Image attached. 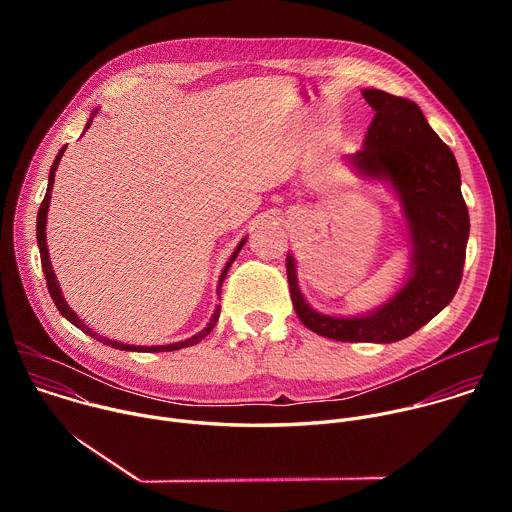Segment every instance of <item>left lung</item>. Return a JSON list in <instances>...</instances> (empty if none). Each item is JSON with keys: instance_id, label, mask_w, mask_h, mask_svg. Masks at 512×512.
I'll return each instance as SVG.
<instances>
[{"instance_id": "8db88e82", "label": "left lung", "mask_w": 512, "mask_h": 512, "mask_svg": "<svg viewBox=\"0 0 512 512\" xmlns=\"http://www.w3.org/2000/svg\"><path fill=\"white\" fill-rule=\"evenodd\" d=\"M375 109L364 148L352 156L367 176L395 186L411 233L413 267L399 294L371 316L332 318L314 312L300 294L296 265L285 259L296 314L312 332L340 342H397L440 314L462 281L470 216L460 190V168L421 109L385 91L364 89Z\"/></svg>"}]
</instances>
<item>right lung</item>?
<instances>
[{
    "label": "right lung",
    "mask_w": 512,
    "mask_h": 512,
    "mask_svg": "<svg viewBox=\"0 0 512 512\" xmlns=\"http://www.w3.org/2000/svg\"><path fill=\"white\" fill-rule=\"evenodd\" d=\"M93 117H95V113H93ZM93 117L89 119V123H87V129H89V125H91ZM64 150H66V145H62V150L58 152V156H56V160H54V164H52V168H50V176H48V188H46V196H44V200H42V204H40V210H38V221H36V237H38V247H40V261H42V269H44V277H46V285H48V291H50V296H52V300H54V304H56L58 312H60V314H62V316H64V318H66L70 324H75V326H77V328H81L83 332H87V334H91L93 338L101 340L103 344H107V346H113V348H119V350H133V352H170V350H180V348L192 346V344L200 342L202 338H206V336L212 332L214 324L218 322V314H221V306H216V310H214V314H212V318H210L208 326H206L204 330H200L196 336H192V338H188V340H184V342H174V344H166V346H131V344H123V342H115V340L103 338V336H99L97 332H93L89 326H85V324H83V322L77 318V314L72 312V310L66 306L64 298H62V294H60V289H58V283H56V275H54V271H52V265H50V257H48V249H46V214H48V204H50V194H52V184H54V172H56V168H58V162H60V158H62ZM245 241H247V239H243V241L239 243V247H237V249H235V253L231 255V259H229V263H227V267H225V271H223V275H221V281H218V296H221V287H223L225 275H227L229 267L233 265V261L237 259L239 251L243 249Z\"/></svg>",
    "instance_id": "1"
}]
</instances>
